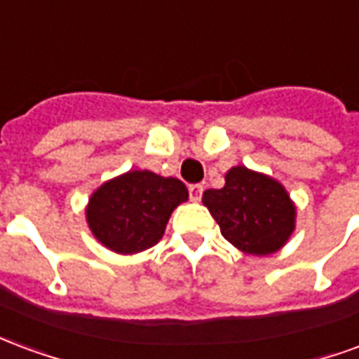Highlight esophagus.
<instances>
[{
	"mask_svg": "<svg viewBox=\"0 0 359 359\" xmlns=\"http://www.w3.org/2000/svg\"><path fill=\"white\" fill-rule=\"evenodd\" d=\"M188 194H190V200H192V202H200L203 194V187L202 184H190V187H188Z\"/></svg>",
	"mask_w": 359,
	"mask_h": 359,
	"instance_id": "34e87169",
	"label": "esophagus"
}]
</instances>
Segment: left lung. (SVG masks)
Wrapping results in <instances>:
<instances>
[{
	"label": "left lung",
	"instance_id": "left-lung-1",
	"mask_svg": "<svg viewBox=\"0 0 359 359\" xmlns=\"http://www.w3.org/2000/svg\"><path fill=\"white\" fill-rule=\"evenodd\" d=\"M225 187L203 192V205L217 221L221 234L246 254L267 256L277 252L294 231V210L277 180L233 167Z\"/></svg>",
	"mask_w": 359,
	"mask_h": 359
}]
</instances>
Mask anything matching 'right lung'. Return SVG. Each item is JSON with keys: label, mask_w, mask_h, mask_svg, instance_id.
Wrapping results in <instances>:
<instances>
[{"label": "right lung", "mask_w": 359, "mask_h": 359, "mask_svg": "<svg viewBox=\"0 0 359 359\" xmlns=\"http://www.w3.org/2000/svg\"><path fill=\"white\" fill-rule=\"evenodd\" d=\"M187 200L188 190L179 179L128 171L95 190L86 217L105 248L136 254L159 242L172 210Z\"/></svg>", "instance_id": "right-lung-1"}]
</instances>
